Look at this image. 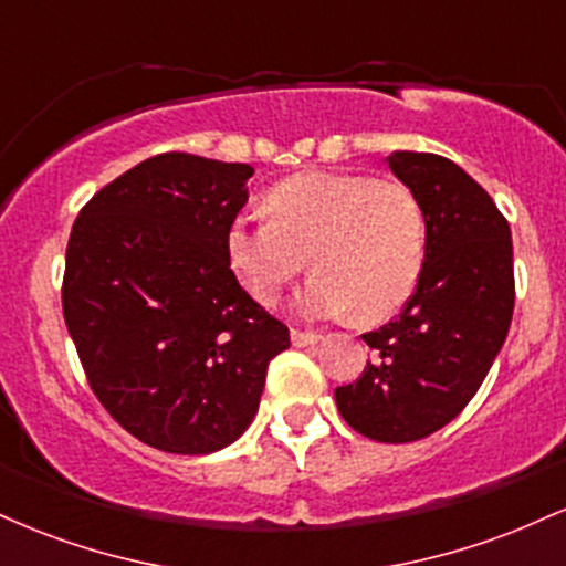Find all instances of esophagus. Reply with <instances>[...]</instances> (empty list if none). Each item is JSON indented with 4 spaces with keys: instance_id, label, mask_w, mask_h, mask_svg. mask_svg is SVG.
I'll return each instance as SVG.
<instances>
[{
    "instance_id": "esophagus-1",
    "label": "esophagus",
    "mask_w": 566,
    "mask_h": 566,
    "mask_svg": "<svg viewBox=\"0 0 566 566\" xmlns=\"http://www.w3.org/2000/svg\"><path fill=\"white\" fill-rule=\"evenodd\" d=\"M290 337H292V346H297V348H305V346H314V343H319V337L322 335H316V333H308V329H292L290 333Z\"/></svg>"
}]
</instances>
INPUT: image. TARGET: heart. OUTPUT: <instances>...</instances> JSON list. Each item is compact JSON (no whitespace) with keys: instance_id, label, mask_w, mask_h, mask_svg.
<instances>
[{"instance_id":"heart-1","label":"heart","mask_w":566,"mask_h":566,"mask_svg":"<svg viewBox=\"0 0 566 566\" xmlns=\"http://www.w3.org/2000/svg\"><path fill=\"white\" fill-rule=\"evenodd\" d=\"M269 218L237 216L226 229V258L258 303H276L316 271L297 311L311 319L356 314L386 319L412 297L426 265L428 226L420 199L396 178L305 170L265 197Z\"/></svg>"}]
</instances>
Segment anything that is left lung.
<instances>
[{"label":"left lung","instance_id":"left-lung-1","mask_svg":"<svg viewBox=\"0 0 566 566\" xmlns=\"http://www.w3.org/2000/svg\"><path fill=\"white\" fill-rule=\"evenodd\" d=\"M388 167L426 212V265L401 314L361 335L373 359L335 401L361 437L405 444L444 428L479 391L509 335L516 284L509 220L469 172L418 151L391 154Z\"/></svg>","mask_w":566,"mask_h":566}]
</instances>
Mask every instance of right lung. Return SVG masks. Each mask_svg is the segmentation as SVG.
<instances>
[{"label":"right lung","mask_w":566,"mask_h":566,"mask_svg":"<svg viewBox=\"0 0 566 566\" xmlns=\"http://www.w3.org/2000/svg\"><path fill=\"white\" fill-rule=\"evenodd\" d=\"M255 172L170 151L103 186L74 220L63 319L106 412L172 454L218 452L255 418L290 329L242 290L226 229Z\"/></svg>","instance_id":"obj_1"}]
</instances>
